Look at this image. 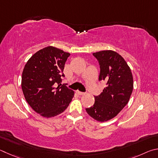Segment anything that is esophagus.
<instances>
[{
  "mask_svg": "<svg viewBox=\"0 0 158 158\" xmlns=\"http://www.w3.org/2000/svg\"><path fill=\"white\" fill-rule=\"evenodd\" d=\"M76 93H77L78 95H80V96H82V95H85V92H80V91H76Z\"/></svg>",
  "mask_w": 158,
  "mask_h": 158,
  "instance_id": "1",
  "label": "esophagus"
}]
</instances>
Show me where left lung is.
I'll return each instance as SVG.
<instances>
[{
	"instance_id": "obj_1",
	"label": "left lung",
	"mask_w": 158,
	"mask_h": 158,
	"mask_svg": "<svg viewBox=\"0 0 158 158\" xmlns=\"http://www.w3.org/2000/svg\"><path fill=\"white\" fill-rule=\"evenodd\" d=\"M100 66L98 81L106 82L99 96H94V106L86 108L96 121H107L116 117L128 103L133 89V77L125 60L117 52L101 51L94 52Z\"/></svg>"
}]
</instances>
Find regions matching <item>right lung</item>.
<instances>
[{"instance_id": "add662e5", "label": "right lung", "mask_w": 158, "mask_h": 158, "mask_svg": "<svg viewBox=\"0 0 158 158\" xmlns=\"http://www.w3.org/2000/svg\"><path fill=\"white\" fill-rule=\"evenodd\" d=\"M70 55L48 46L35 52L25 65L21 80L25 98L36 112L44 117L62 113L73 97V91L61 84L64 77L65 62Z\"/></svg>"}]
</instances>
